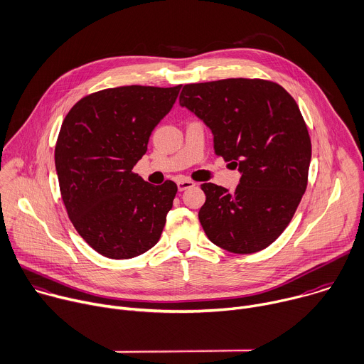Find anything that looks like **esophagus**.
<instances>
[{
	"instance_id": "esophagus-1",
	"label": "esophagus",
	"mask_w": 364,
	"mask_h": 364,
	"mask_svg": "<svg viewBox=\"0 0 364 364\" xmlns=\"http://www.w3.org/2000/svg\"><path fill=\"white\" fill-rule=\"evenodd\" d=\"M193 185H195V182H192L189 179H179L178 181V189L179 191H185V189H188V188H191Z\"/></svg>"
}]
</instances>
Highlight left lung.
<instances>
[{
	"mask_svg": "<svg viewBox=\"0 0 364 364\" xmlns=\"http://www.w3.org/2000/svg\"><path fill=\"white\" fill-rule=\"evenodd\" d=\"M181 106L212 130L213 149L242 173L235 192L203 183L199 223L210 242L234 254L271 245L306 192L311 140L299 105L262 79L185 85Z\"/></svg>",
	"mask_w": 364,
	"mask_h": 364,
	"instance_id": "8db88e82",
	"label": "left lung"
}]
</instances>
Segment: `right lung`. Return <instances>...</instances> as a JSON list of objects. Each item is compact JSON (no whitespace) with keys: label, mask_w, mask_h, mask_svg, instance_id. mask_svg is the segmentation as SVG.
Listing matches in <instances>:
<instances>
[{"label":"right lung","mask_w":364,"mask_h":364,"mask_svg":"<svg viewBox=\"0 0 364 364\" xmlns=\"http://www.w3.org/2000/svg\"><path fill=\"white\" fill-rule=\"evenodd\" d=\"M181 87L105 89L63 120L54 151L61 199L80 237L107 258L137 257L162 235L178 186L151 185L132 169Z\"/></svg>","instance_id":"1"}]
</instances>
